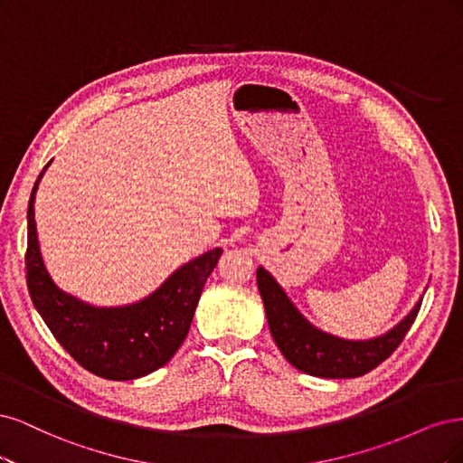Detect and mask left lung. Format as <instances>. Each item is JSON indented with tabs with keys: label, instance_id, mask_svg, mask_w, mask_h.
Wrapping results in <instances>:
<instances>
[{
	"label": "left lung",
	"instance_id": "1",
	"mask_svg": "<svg viewBox=\"0 0 463 463\" xmlns=\"http://www.w3.org/2000/svg\"><path fill=\"white\" fill-rule=\"evenodd\" d=\"M256 277L279 350L296 369L313 377L352 379L375 369L400 346L421 307L420 300L404 321L375 340H342L309 325L263 267Z\"/></svg>",
	"mask_w": 463,
	"mask_h": 463
}]
</instances>
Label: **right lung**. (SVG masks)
<instances>
[{
  "mask_svg": "<svg viewBox=\"0 0 463 463\" xmlns=\"http://www.w3.org/2000/svg\"><path fill=\"white\" fill-rule=\"evenodd\" d=\"M36 186L38 181L26 215V285L52 335L84 369L103 379L130 381L165 365L188 335L205 280L222 250L183 265L138 304L92 307L59 290L43 267L34 222Z\"/></svg>",
  "mask_w": 463,
  "mask_h": 463,
  "instance_id": "1",
  "label": "right lung"
}]
</instances>
